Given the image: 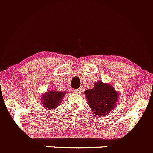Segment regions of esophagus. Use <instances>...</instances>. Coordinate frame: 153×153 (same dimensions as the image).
<instances>
[{"mask_svg":"<svg viewBox=\"0 0 153 153\" xmlns=\"http://www.w3.org/2000/svg\"><path fill=\"white\" fill-rule=\"evenodd\" d=\"M81 89L78 88V89H75V90L74 91V93L75 94H81Z\"/></svg>","mask_w":153,"mask_h":153,"instance_id":"34e87169","label":"esophagus"}]
</instances>
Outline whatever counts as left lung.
I'll return each instance as SVG.
<instances>
[{"mask_svg": "<svg viewBox=\"0 0 153 153\" xmlns=\"http://www.w3.org/2000/svg\"><path fill=\"white\" fill-rule=\"evenodd\" d=\"M92 114L97 118L110 113L117 104L119 93L113 85L102 81L95 82L94 88L84 91Z\"/></svg>", "mask_w": 153, "mask_h": 153, "instance_id": "obj_1", "label": "left lung"}]
</instances>
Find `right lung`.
Instances as JSON below:
<instances>
[{
	"label": "right lung",
	"instance_id": "right-lung-1",
	"mask_svg": "<svg viewBox=\"0 0 153 153\" xmlns=\"http://www.w3.org/2000/svg\"><path fill=\"white\" fill-rule=\"evenodd\" d=\"M67 92L58 91L56 89L49 90L44 93L41 98V104L47 109H54L59 106V103Z\"/></svg>",
	"mask_w": 153,
	"mask_h": 153
}]
</instances>
